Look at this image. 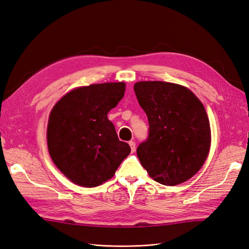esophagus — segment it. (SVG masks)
Segmentation results:
<instances>
[{"label": "esophagus", "instance_id": "34e87169", "mask_svg": "<svg viewBox=\"0 0 249 249\" xmlns=\"http://www.w3.org/2000/svg\"><path fill=\"white\" fill-rule=\"evenodd\" d=\"M128 144H130L132 152H135V150H136V143L134 141H130V142H128Z\"/></svg>", "mask_w": 249, "mask_h": 249}]
</instances>
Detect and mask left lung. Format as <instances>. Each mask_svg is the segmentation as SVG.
Listing matches in <instances>:
<instances>
[{"instance_id": "left-lung-1", "label": "left lung", "mask_w": 249, "mask_h": 249, "mask_svg": "<svg viewBox=\"0 0 249 249\" xmlns=\"http://www.w3.org/2000/svg\"><path fill=\"white\" fill-rule=\"evenodd\" d=\"M136 97L147 115V141L137 148L142 167L157 182L174 186L192 178L211 146L209 118L187 88L165 81H139Z\"/></svg>"}]
</instances>
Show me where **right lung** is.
<instances>
[{
	"mask_svg": "<svg viewBox=\"0 0 249 249\" xmlns=\"http://www.w3.org/2000/svg\"><path fill=\"white\" fill-rule=\"evenodd\" d=\"M125 91L124 82L75 88L51 109L47 146L57 169L77 185L95 187L112 178L131 147L118 139L107 114Z\"/></svg>",
	"mask_w": 249,
	"mask_h": 249,
	"instance_id": "obj_1",
	"label": "right lung"
}]
</instances>
